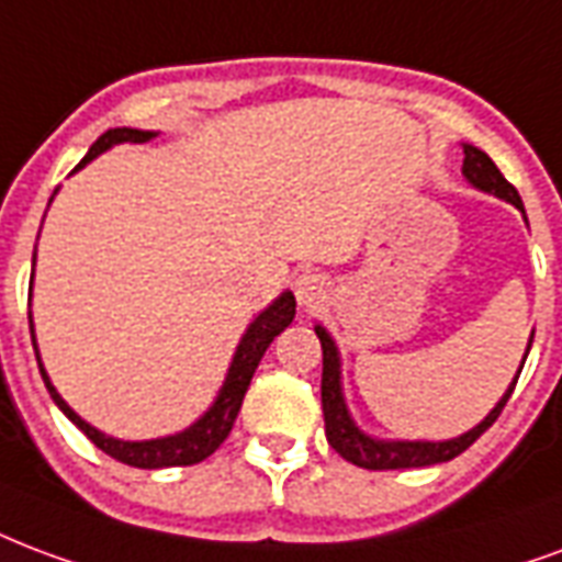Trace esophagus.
<instances>
[{"label":"esophagus","mask_w":562,"mask_h":562,"mask_svg":"<svg viewBox=\"0 0 562 562\" xmlns=\"http://www.w3.org/2000/svg\"><path fill=\"white\" fill-rule=\"evenodd\" d=\"M327 292H330V282L322 270H303L294 277V297L306 310H315L318 303H324Z\"/></svg>","instance_id":"34e87169"}]
</instances>
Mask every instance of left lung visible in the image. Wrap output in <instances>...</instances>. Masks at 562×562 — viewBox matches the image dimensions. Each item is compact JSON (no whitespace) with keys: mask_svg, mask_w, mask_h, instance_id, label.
<instances>
[{"mask_svg":"<svg viewBox=\"0 0 562 562\" xmlns=\"http://www.w3.org/2000/svg\"><path fill=\"white\" fill-rule=\"evenodd\" d=\"M461 176L468 178V184L482 190V193H492V196L503 199L515 205L521 214H525V205H521V196L506 178L501 176V169L494 166V160L485 151H480L476 145H464V164H461ZM527 220V217H525ZM315 336L322 339V355H324V369H322V408H324V431H327V443L334 447L345 461H351L357 468H366V471H402V468H426V464H440V461H450L456 456L471 447L473 440L480 438L482 431L492 426L494 419L501 417L503 405L509 402L515 390V381L525 369V360L530 355V345H533V334L527 339L525 360H521V369L515 372L513 384L506 386V393L501 396V402L494 405L485 417L468 429L459 438L447 440H390V438H375L357 426V419L351 417L348 411V402H345L342 390V357H339V348H336L334 336L327 334L324 324H315Z\"/></svg>","mask_w":562,"mask_h":562,"instance_id":"left-lung-1","label":"left lung"}]
</instances>
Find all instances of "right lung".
Instances as JSON below:
<instances>
[{
  "label": "right lung",
  "mask_w": 562,
  "mask_h": 562,
  "mask_svg": "<svg viewBox=\"0 0 562 562\" xmlns=\"http://www.w3.org/2000/svg\"><path fill=\"white\" fill-rule=\"evenodd\" d=\"M157 131H139V127H112L91 145L89 154L82 157L80 166L74 172H80L82 166H89L98 154L110 151L112 145L122 143H151ZM56 196V193H53ZM53 202V199H49ZM35 261V256H32ZM32 280H35V270H32ZM29 292H32V282H29ZM294 318V294L282 292L277 301H270L265 310H261L252 322L247 324V330L240 336L238 348L232 355V363L226 369V378H223V386L217 390L214 402L207 405V411L196 423H190L187 429L176 431V435H164V438H151V440H124V438H112L106 431L94 429L91 423L70 408L68 402L61 398V393L53 386L49 381L47 369L41 363V351H37V339H35V322H32V313H29V330H32V345H35V357H37V369H41V378L47 384L49 396L53 402L59 405V411L65 417L77 426V429L86 435V438L103 450L106 456H112L115 461L122 464H131V468H143V471H157V468H178V464H196V461L207 459L211 452L217 450L220 443L228 438V431L235 426V417H238L240 402H244V393H247L249 381H252V372L256 366L261 363V357L268 351V345L273 342V336H280Z\"/></svg>",
  "instance_id": "obj_1"
}]
</instances>
